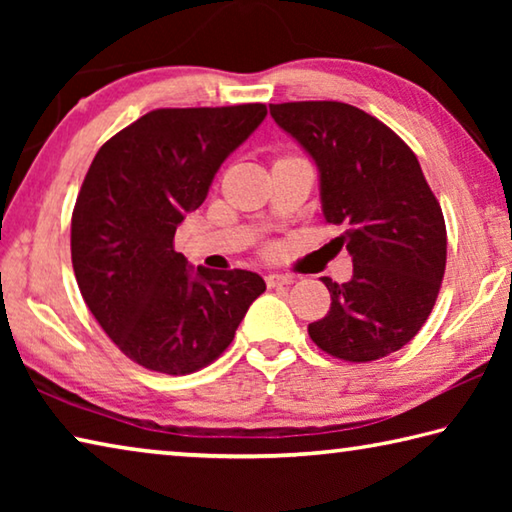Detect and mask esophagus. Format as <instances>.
Returning <instances> with one entry per match:
<instances>
[{
	"label": "esophagus",
	"instance_id": "obj_1",
	"mask_svg": "<svg viewBox=\"0 0 512 512\" xmlns=\"http://www.w3.org/2000/svg\"><path fill=\"white\" fill-rule=\"evenodd\" d=\"M289 284H293V277L291 275H284V273H268L266 275V287L268 289L289 287Z\"/></svg>",
	"mask_w": 512,
	"mask_h": 512
}]
</instances>
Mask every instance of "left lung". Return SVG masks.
<instances>
[{
	"instance_id": "left-lung-1",
	"label": "left lung",
	"mask_w": 512,
	"mask_h": 512,
	"mask_svg": "<svg viewBox=\"0 0 512 512\" xmlns=\"http://www.w3.org/2000/svg\"><path fill=\"white\" fill-rule=\"evenodd\" d=\"M271 117L316 162L320 205L352 257L327 316L309 325L320 350L343 361H375L420 332L447 262L443 210L415 153L368 112L339 101L273 103Z\"/></svg>"
}]
</instances>
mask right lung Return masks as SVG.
Listing matches in <instances>:
<instances>
[{
  "label": "right lung",
  "instance_id": "right-lung-1",
  "mask_svg": "<svg viewBox=\"0 0 512 512\" xmlns=\"http://www.w3.org/2000/svg\"><path fill=\"white\" fill-rule=\"evenodd\" d=\"M264 117V103L153 110L94 155L72 214L74 275L103 332L144 368L212 363L266 291L253 271L194 268L173 250L185 214Z\"/></svg>",
  "mask_w": 512,
  "mask_h": 512
}]
</instances>
